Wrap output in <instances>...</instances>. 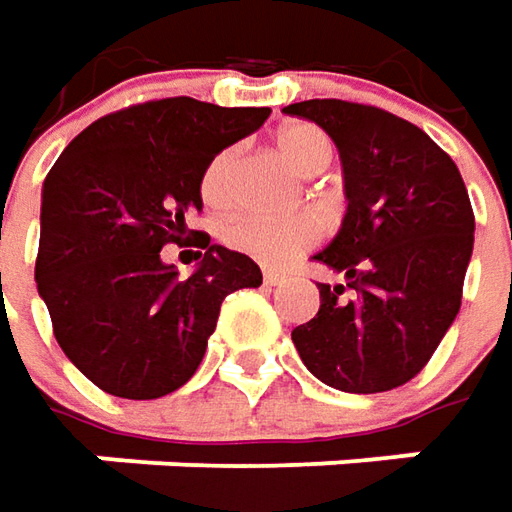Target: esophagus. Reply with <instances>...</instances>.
Masks as SVG:
<instances>
[{
  "mask_svg": "<svg viewBox=\"0 0 512 512\" xmlns=\"http://www.w3.org/2000/svg\"><path fill=\"white\" fill-rule=\"evenodd\" d=\"M263 280H266L269 286H283V283L289 280V274L277 272V269H263Z\"/></svg>",
  "mask_w": 512,
  "mask_h": 512,
  "instance_id": "obj_1",
  "label": "esophagus"
}]
</instances>
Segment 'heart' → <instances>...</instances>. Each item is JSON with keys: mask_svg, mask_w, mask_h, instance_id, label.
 <instances>
[{"mask_svg": "<svg viewBox=\"0 0 512 512\" xmlns=\"http://www.w3.org/2000/svg\"><path fill=\"white\" fill-rule=\"evenodd\" d=\"M277 152L283 161L300 175H317L331 161V141L323 130L311 124H291L280 130ZM232 169H235V150H221L203 169L201 201L209 209H226L232 195ZM320 240V223L309 215H291V218H257L243 215L223 226V243L252 257L263 266H286L297 255H303Z\"/></svg>", "mask_w": 512, "mask_h": 512, "instance_id": "heart-1", "label": "heart"}]
</instances>
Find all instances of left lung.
Returning <instances> with one entry per match:
<instances>
[{
	"label": "left lung",
	"mask_w": 512,
	"mask_h": 512,
	"mask_svg": "<svg viewBox=\"0 0 512 512\" xmlns=\"http://www.w3.org/2000/svg\"><path fill=\"white\" fill-rule=\"evenodd\" d=\"M283 113L331 135L348 201L337 238L314 255L345 286H317L320 311L291 331L294 348L337 391L399 388L428 365L462 306L476 229L465 181L416 124L371 104L311 98Z\"/></svg>",
	"instance_id": "8db88e82"
}]
</instances>
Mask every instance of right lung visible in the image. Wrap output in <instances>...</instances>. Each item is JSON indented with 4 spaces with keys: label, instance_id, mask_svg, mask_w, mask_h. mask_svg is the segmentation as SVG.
Segmentation results:
<instances>
[{
    "label": "right lung",
    "instance_id": "right-lung-1",
    "mask_svg": "<svg viewBox=\"0 0 512 512\" xmlns=\"http://www.w3.org/2000/svg\"><path fill=\"white\" fill-rule=\"evenodd\" d=\"M269 107L161 98L104 115L47 172L36 286L67 360L101 391L158 399L198 371L226 294L257 289L252 257L209 243L189 277L164 263L201 212L206 164Z\"/></svg>",
    "mask_w": 512,
    "mask_h": 512
}]
</instances>
